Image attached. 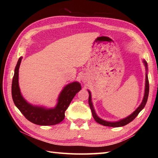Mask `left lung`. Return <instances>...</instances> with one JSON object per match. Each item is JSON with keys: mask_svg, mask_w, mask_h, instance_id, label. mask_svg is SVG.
<instances>
[{"mask_svg": "<svg viewBox=\"0 0 158 158\" xmlns=\"http://www.w3.org/2000/svg\"><path fill=\"white\" fill-rule=\"evenodd\" d=\"M144 63H145V65L146 67V70H147V63L146 61L144 60ZM149 79H148V76H147V74H146V80H145V96H144V98L143 100L142 103L140 104V105L136 109V110L134 113L131 114L128 117H127L126 118L123 119L122 120L119 121V122H106V121L102 120L99 117L97 116V115L95 113V110L94 109L93 105L92 102V97H91V94H90V92H89V99H88V102H89V105L90 107V109L92 110V113L94 119H95L96 122L97 123H98L101 125L105 126H109V127H121V126H123L127 125V123H129L130 122H132L134 119H135L136 116L139 115V113L145 107L147 99H148V96H149Z\"/></svg>", "mask_w": 158, "mask_h": 158, "instance_id": "obj_1", "label": "left lung"}]
</instances>
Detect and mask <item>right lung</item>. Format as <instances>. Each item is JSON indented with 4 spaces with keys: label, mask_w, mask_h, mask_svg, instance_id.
<instances>
[{
    "label": "right lung",
    "mask_w": 158,
    "mask_h": 158,
    "mask_svg": "<svg viewBox=\"0 0 158 158\" xmlns=\"http://www.w3.org/2000/svg\"><path fill=\"white\" fill-rule=\"evenodd\" d=\"M22 58H19L15 66L11 85L13 102L23 116L30 122L40 126H53L64 119L65 111L76 94L81 89L78 82H73L63 89L58 98V105L53 109L32 106L28 103L20 93L18 84V72Z\"/></svg>",
    "instance_id": "obj_1"
}]
</instances>
